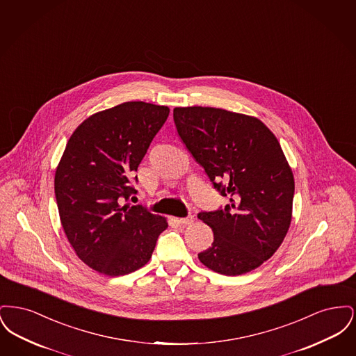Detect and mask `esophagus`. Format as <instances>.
<instances>
[{
    "label": "esophagus",
    "instance_id": "esophagus-1",
    "mask_svg": "<svg viewBox=\"0 0 356 356\" xmlns=\"http://www.w3.org/2000/svg\"><path fill=\"white\" fill-rule=\"evenodd\" d=\"M179 222L181 224V225H191L195 219H193V216H188V218H181V219H179Z\"/></svg>",
    "mask_w": 356,
    "mask_h": 356
}]
</instances>
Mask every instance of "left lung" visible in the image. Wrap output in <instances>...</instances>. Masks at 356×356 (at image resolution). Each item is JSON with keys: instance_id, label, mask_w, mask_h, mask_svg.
<instances>
[{"instance_id": "1", "label": "left lung", "mask_w": 356, "mask_h": 356, "mask_svg": "<svg viewBox=\"0 0 356 356\" xmlns=\"http://www.w3.org/2000/svg\"><path fill=\"white\" fill-rule=\"evenodd\" d=\"M173 120L213 186L229 196L224 209L197 215L213 231L199 260L227 276L252 271L276 252L292 219L293 173L277 138L254 116L220 108H175Z\"/></svg>"}]
</instances>
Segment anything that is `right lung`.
<instances>
[{
	"mask_svg": "<svg viewBox=\"0 0 356 356\" xmlns=\"http://www.w3.org/2000/svg\"><path fill=\"white\" fill-rule=\"evenodd\" d=\"M168 115L164 105L122 102L84 120L67 143L54 175L60 220L95 271L122 276L141 268L168 227L165 218L129 203L131 175Z\"/></svg>",
	"mask_w": 356,
	"mask_h": 356,
	"instance_id": "obj_1",
	"label": "right lung"
}]
</instances>
